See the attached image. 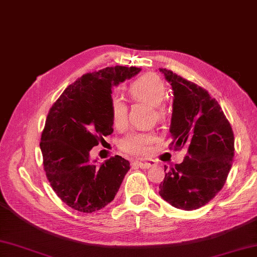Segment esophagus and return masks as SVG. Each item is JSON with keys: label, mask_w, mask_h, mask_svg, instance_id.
Returning a JSON list of instances; mask_svg holds the SVG:
<instances>
[{"label": "esophagus", "mask_w": 257, "mask_h": 257, "mask_svg": "<svg viewBox=\"0 0 257 257\" xmlns=\"http://www.w3.org/2000/svg\"><path fill=\"white\" fill-rule=\"evenodd\" d=\"M134 165H137L141 169H149L155 165V161L151 159H140V160H136L134 161Z\"/></svg>", "instance_id": "34e87169"}]
</instances>
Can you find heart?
Here are the masks:
<instances>
[{"instance_id": "b5f03b06", "label": "heart", "mask_w": 257, "mask_h": 257, "mask_svg": "<svg viewBox=\"0 0 257 257\" xmlns=\"http://www.w3.org/2000/svg\"><path fill=\"white\" fill-rule=\"evenodd\" d=\"M129 95L134 99L145 101L151 106L158 107L167 97V86L159 76L146 74L134 80L129 86ZM111 118L114 125L121 127L127 119V108L118 97H112L110 101ZM158 111H161L158 108ZM158 140L157 135L151 132H132L120 143L121 149L128 155L145 156L151 149V146Z\"/></svg>"}]
</instances>
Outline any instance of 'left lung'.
<instances>
[{"mask_svg": "<svg viewBox=\"0 0 257 257\" xmlns=\"http://www.w3.org/2000/svg\"><path fill=\"white\" fill-rule=\"evenodd\" d=\"M173 90L170 133L174 150L185 148L183 162L159 185L163 200L177 209L196 210L220 192L231 170L234 135L221 106L204 88L159 68Z\"/></svg>", "mask_w": 257, "mask_h": 257, "instance_id": "1", "label": "left lung"}]
</instances>
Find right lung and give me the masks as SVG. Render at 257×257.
<instances>
[{
	"label": "right lung",
	"mask_w": 257,
	"mask_h": 257,
	"mask_svg": "<svg viewBox=\"0 0 257 257\" xmlns=\"http://www.w3.org/2000/svg\"><path fill=\"white\" fill-rule=\"evenodd\" d=\"M140 70L114 66L85 74L50 109L40 144L43 165L58 198L74 210L92 213L110 203L130 169L120 156L98 167L89 152L113 132L112 87Z\"/></svg>",
	"instance_id": "1"
}]
</instances>
